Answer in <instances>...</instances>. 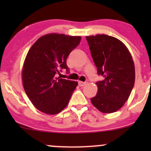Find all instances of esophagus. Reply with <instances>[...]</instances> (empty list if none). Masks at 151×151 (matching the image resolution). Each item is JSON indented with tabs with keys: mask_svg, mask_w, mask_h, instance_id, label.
<instances>
[{
	"mask_svg": "<svg viewBox=\"0 0 151 151\" xmlns=\"http://www.w3.org/2000/svg\"><path fill=\"white\" fill-rule=\"evenodd\" d=\"M78 84H79V86H80V87H83V86H84V85H86V83H85V82L79 81V82H78Z\"/></svg>",
	"mask_w": 151,
	"mask_h": 151,
	"instance_id": "esophagus-1",
	"label": "esophagus"
}]
</instances>
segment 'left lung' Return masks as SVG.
<instances>
[{
  "label": "left lung",
  "mask_w": 151,
  "mask_h": 151,
  "mask_svg": "<svg viewBox=\"0 0 151 151\" xmlns=\"http://www.w3.org/2000/svg\"><path fill=\"white\" fill-rule=\"evenodd\" d=\"M98 74L104 80L97 82L98 91L92 104L103 113L121 109L132 93L135 68L132 55L119 39L105 34L86 36Z\"/></svg>",
  "instance_id": "8db88e82"
}]
</instances>
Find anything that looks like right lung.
Returning <instances> with one entry per match:
<instances>
[{"label":"right lung","mask_w":151,"mask_h":151,"mask_svg":"<svg viewBox=\"0 0 151 151\" xmlns=\"http://www.w3.org/2000/svg\"><path fill=\"white\" fill-rule=\"evenodd\" d=\"M80 36L49 33L32 45L24 61V90L35 107L47 115H56L68 104L77 82L61 79L69 53L80 44Z\"/></svg>","instance_id":"obj_1"}]
</instances>
